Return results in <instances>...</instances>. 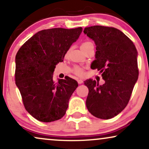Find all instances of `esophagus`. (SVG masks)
<instances>
[{"label": "esophagus", "instance_id": "1", "mask_svg": "<svg viewBox=\"0 0 149 149\" xmlns=\"http://www.w3.org/2000/svg\"><path fill=\"white\" fill-rule=\"evenodd\" d=\"M77 82H78L79 84H81V83H83V81L82 79H77Z\"/></svg>", "mask_w": 149, "mask_h": 149}]
</instances>
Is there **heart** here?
I'll list each match as a JSON object with an SVG mask.
<instances>
[{
    "label": "heart",
    "instance_id": "b5f03b06",
    "mask_svg": "<svg viewBox=\"0 0 149 149\" xmlns=\"http://www.w3.org/2000/svg\"><path fill=\"white\" fill-rule=\"evenodd\" d=\"M91 46H93V43L90 41H85L83 42L82 45H81V49L84 52L85 50H86L87 49L90 47ZM72 72L74 74H76L77 76L79 77H82L84 74V69L82 67L79 66H74L72 68Z\"/></svg>",
    "mask_w": 149,
    "mask_h": 149
}]
</instances>
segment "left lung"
<instances>
[{
	"label": "left lung",
	"instance_id": "left-lung-1",
	"mask_svg": "<svg viewBox=\"0 0 149 149\" xmlns=\"http://www.w3.org/2000/svg\"><path fill=\"white\" fill-rule=\"evenodd\" d=\"M83 32L96 45L91 68H97L104 80L103 85L91 79L85 81L89 89L86 107L95 117L111 119L127 105L138 80L137 50L134 42L115 28L93 26L85 28Z\"/></svg>",
	"mask_w": 149,
	"mask_h": 149
}]
</instances>
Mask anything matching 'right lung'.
Here are the masks:
<instances>
[{"label": "right lung", "instance_id": "1", "mask_svg": "<svg viewBox=\"0 0 149 149\" xmlns=\"http://www.w3.org/2000/svg\"><path fill=\"white\" fill-rule=\"evenodd\" d=\"M82 30L81 27L40 30L16 54L15 84L26 110L38 121H57L66 113L78 83L69 77L56 83L53 73Z\"/></svg>", "mask_w": 149, "mask_h": 149}]
</instances>
